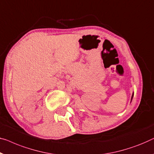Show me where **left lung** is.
<instances>
[{
    "label": "left lung",
    "instance_id": "left-lung-1",
    "mask_svg": "<svg viewBox=\"0 0 154 154\" xmlns=\"http://www.w3.org/2000/svg\"><path fill=\"white\" fill-rule=\"evenodd\" d=\"M133 95H134V92L133 93V94H132V97H131V101H132V99H133Z\"/></svg>",
    "mask_w": 154,
    "mask_h": 154
}]
</instances>
